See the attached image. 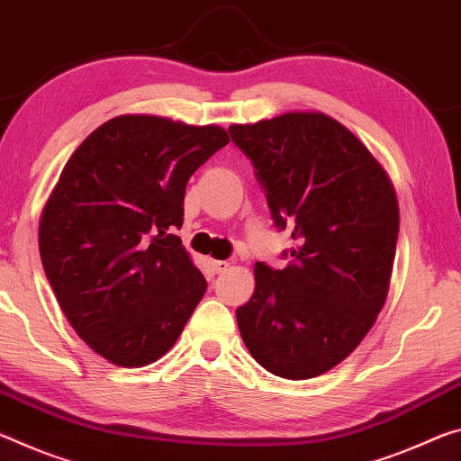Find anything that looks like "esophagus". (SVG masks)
I'll use <instances>...</instances> for the list:
<instances>
[{
    "label": "esophagus",
    "mask_w": 461,
    "mask_h": 461,
    "mask_svg": "<svg viewBox=\"0 0 461 461\" xmlns=\"http://www.w3.org/2000/svg\"><path fill=\"white\" fill-rule=\"evenodd\" d=\"M230 267L228 260H211V268L215 270V273H221V270H225Z\"/></svg>",
    "instance_id": "34e87169"
}]
</instances>
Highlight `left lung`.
I'll use <instances>...</instances> for the list:
<instances>
[{
    "label": "left lung",
    "mask_w": 461,
    "mask_h": 461,
    "mask_svg": "<svg viewBox=\"0 0 461 461\" xmlns=\"http://www.w3.org/2000/svg\"><path fill=\"white\" fill-rule=\"evenodd\" d=\"M276 230L295 246L285 268L257 262L236 310L250 355L270 374L310 379L345 361L375 324L390 289L400 213L388 174L339 121L287 113L231 125Z\"/></svg>",
    "instance_id": "left-lung-1"
}]
</instances>
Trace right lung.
Masks as SVG:
<instances>
[{"instance_id":"right-lung-1","label":"right lung","mask_w":461,"mask_h":461,"mask_svg":"<svg viewBox=\"0 0 461 461\" xmlns=\"http://www.w3.org/2000/svg\"><path fill=\"white\" fill-rule=\"evenodd\" d=\"M228 143L217 125L122 114L65 164L41 215L42 268L73 330L111 363L158 361L207 291L174 230L188 178Z\"/></svg>"}]
</instances>
